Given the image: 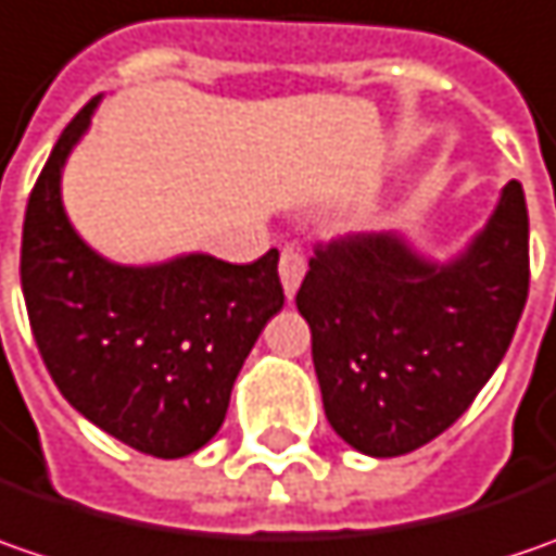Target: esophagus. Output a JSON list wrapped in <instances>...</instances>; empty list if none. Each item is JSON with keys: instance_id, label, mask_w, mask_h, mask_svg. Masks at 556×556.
I'll list each match as a JSON object with an SVG mask.
<instances>
[{"instance_id": "esophagus-1", "label": "esophagus", "mask_w": 556, "mask_h": 556, "mask_svg": "<svg viewBox=\"0 0 556 556\" xmlns=\"http://www.w3.org/2000/svg\"><path fill=\"white\" fill-rule=\"evenodd\" d=\"M304 270H307V264H304V252L299 245H286L282 254H279V279H282V289H286V295L292 299L295 292H299V286H302Z\"/></svg>"}]
</instances>
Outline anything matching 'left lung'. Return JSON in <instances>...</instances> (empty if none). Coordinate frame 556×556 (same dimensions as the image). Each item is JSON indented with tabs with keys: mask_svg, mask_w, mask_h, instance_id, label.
<instances>
[{
	"mask_svg": "<svg viewBox=\"0 0 556 556\" xmlns=\"http://www.w3.org/2000/svg\"><path fill=\"white\" fill-rule=\"evenodd\" d=\"M295 304L329 426L370 457L410 454L457 420L495 374L529 295V211L517 180L454 264L392 232L317 242Z\"/></svg>",
	"mask_w": 556,
	"mask_h": 556,
	"instance_id": "8db88e82",
	"label": "left lung"
}]
</instances>
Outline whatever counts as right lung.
Instances as JSON below:
<instances>
[{
  "label": "right lung",
  "mask_w": 556,
  "mask_h": 556,
  "mask_svg": "<svg viewBox=\"0 0 556 556\" xmlns=\"http://www.w3.org/2000/svg\"><path fill=\"white\" fill-rule=\"evenodd\" d=\"M99 99L64 127L30 192L21 289L42 364L86 420L152 457L214 439L264 324L282 307L270 249L252 264L186 254L117 267L92 252L61 207V164Z\"/></svg>",
  "instance_id": "obj_1"
}]
</instances>
